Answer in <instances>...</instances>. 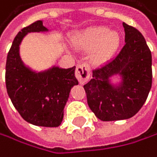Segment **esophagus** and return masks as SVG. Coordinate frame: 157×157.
Returning <instances> with one entry per match:
<instances>
[{"label": "esophagus", "instance_id": "34e87169", "mask_svg": "<svg viewBox=\"0 0 157 157\" xmlns=\"http://www.w3.org/2000/svg\"><path fill=\"white\" fill-rule=\"evenodd\" d=\"M76 78L80 84H85L90 78V67L86 63H83L77 65L75 71Z\"/></svg>", "mask_w": 157, "mask_h": 157}]
</instances>
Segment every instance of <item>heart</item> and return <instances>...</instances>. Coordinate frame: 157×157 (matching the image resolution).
Returning <instances> with one entry per match:
<instances>
[{"instance_id": "b5f03b06", "label": "heart", "mask_w": 157, "mask_h": 157, "mask_svg": "<svg viewBox=\"0 0 157 157\" xmlns=\"http://www.w3.org/2000/svg\"><path fill=\"white\" fill-rule=\"evenodd\" d=\"M121 42V36L117 32L111 31L105 27H96L83 34L79 43L86 47L98 45V59H106L116 51Z\"/></svg>"}]
</instances>
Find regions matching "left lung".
Instances as JSON below:
<instances>
[{
	"label": "left lung",
	"instance_id": "1",
	"mask_svg": "<svg viewBox=\"0 0 157 157\" xmlns=\"http://www.w3.org/2000/svg\"><path fill=\"white\" fill-rule=\"evenodd\" d=\"M125 44L110 61L93 71L84 89L88 105L103 121L133 117L147 100L151 88V53L137 29L123 23ZM121 74L123 82L118 88L109 83V77Z\"/></svg>",
	"mask_w": 157,
	"mask_h": 157
}]
</instances>
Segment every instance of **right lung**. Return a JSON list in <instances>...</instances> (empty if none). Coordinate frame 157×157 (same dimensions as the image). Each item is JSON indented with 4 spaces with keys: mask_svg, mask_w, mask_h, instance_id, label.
Instances as JSON below:
<instances>
[{
    "mask_svg": "<svg viewBox=\"0 0 157 157\" xmlns=\"http://www.w3.org/2000/svg\"><path fill=\"white\" fill-rule=\"evenodd\" d=\"M47 31L42 21L23 28L15 36L6 63V86L15 109L26 121L34 125L57 127L63 118L71 88L77 85L75 67H53L36 72L26 67L19 56V45L28 33Z\"/></svg>",
    "mask_w": 157,
    "mask_h": 157,
    "instance_id": "add662e5",
    "label": "right lung"
}]
</instances>
